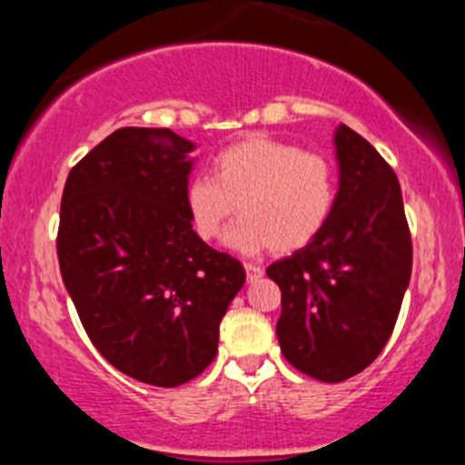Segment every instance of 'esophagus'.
<instances>
[{"label":"esophagus","mask_w":465,"mask_h":465,"mask_svg":"<svg viewBox=\"0 0 465 465\" xmlns=\"http://www.w3.org/2000/svg\"><path fill=\"white\" fill-rule=\"evenodd\" d=\"M244 271H247V280L249 282H258L260 277H262L264 271L260 269L258 264H244Z\"/></svg>","instance_id":"34e87169"}]
</instances>
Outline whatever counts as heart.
<instances>
[{
  "mask_svg": "<svg viewBox=\"0 0 465 465\" xmlns=\"http://www.w3.org/2000/svg\"><path fill=\"white\" fill-rule=\"evenodd\" d=\"M334 201L332 163L271 137L232 143L216 157L214 177L201 174L185 188V210L203 240L218 238L229 218L242 214L225 236L242 253L306 247L328 225Z\"/></svg>",
  "mask_w": 465,
  "mask_h": 465,
  "instance_id": "obj_1",
  "label": "heart"
}]
</instances>
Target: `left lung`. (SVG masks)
Instances as JSON below:
<instances>
[{"label": "left lung", "instance_id": "1", "mask_svg": "<svg viewBox=\"0 0 465 465\" xmlns=\"http://www.w3.org/2000/svg\"><path fill=\"white\" fill-rule=\"evenodd\" d=\"M334 148L339 190L328 225L266 269L282 291V354L323 382L348 381L376 361L413 264L396 173L345 124L336 126Z\"/></svg>", "mask_w": 465, "mask_h": 465}]
</instances>
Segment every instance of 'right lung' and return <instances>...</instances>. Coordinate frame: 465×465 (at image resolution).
Instances as JSON below:
<instances>
[{"instance_id": "add662e5", "label": "right lung", "mask_w": 465, "mask_h": 465, "mask_svg": "<svg viewBox=\"0 0 465 465\" xmlns=\"http://www.w3.org/2000/svg\"><path fill=\"white\" fill-rule=\"evenodd\" d=\"M194 142L170 129L111 133L69 173L58 264L92 343L115 370L179 387L214 361L218 328L244 284L185 210Z\"/></svg>"}]
</instances>
